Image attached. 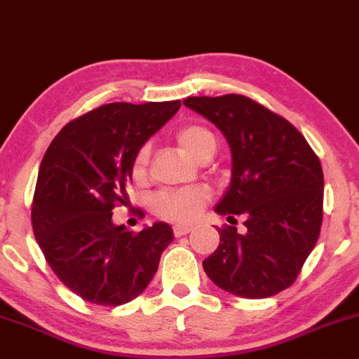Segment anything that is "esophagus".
Instances as JSON below:
<instances>
[{
	"label": "esophagus",
	"mask_w": 359,
	"mask_h": 359,
	"mask_svg": "<svg viewBox=\"0 0 359 359\" xmlns=\"http://www.w3.org/2000/svg\"><path fill=\"white\" fill-rule=\"evenodd\" d=\"M192 231V226L191 224H177L174 226V234L175 236H184V234L191 233Z\"/></svg>",
	"instance_id": "1"
}]
</instances>
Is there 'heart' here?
Here are the masks:
<instances>
[{
  "instance_id": "1",
  "label": "heart",
  "mask_w": 359,
  "mask_h": 359,
  "mask_svg": "<svg viewBox=\"0 0 359 359\" xmlns=\"http://www.w3.org/2000/svg\"><path fill=\"white\" fill-rule=\"evenodd\" d=\"M177 142L182 150L194 160L199 162L201 158L209 151L216 150V140L212 133L205 130L204 126L191 125L185 126L177 133ZM148 158H150V150L148 147H142L138 154L135 155L133 165H131V175L135 180H143L147 175ZM209 201V191L201 185L194 187L175 189V191H167L158 194L155 197V209L162 214L163 217L177 222H189L196 219L203 212L205 203Z\"/></svg>"
}]
</instances>
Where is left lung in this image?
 <instances>
[{
    "label": "left lung",
    "mask_w": 359,
    "mask_h": 359,
    "mask_svg": "<svg viewBox=\"0 0 359 359\" xmlns=\"http://www.w3.org/2000/svg\"><path fill=\"white\" fill-rule=\"evenodd\" d=\"M184 104L221 130L231 150V182L216 204L243 216L245 233L219 229L221 243L203 262L222 290L265 299L297 278L323 224L324 175L319 158L292 123L240 94L187 97Z\"/></svg>",
    "instance_id": "obj_1"
}]
</instances>
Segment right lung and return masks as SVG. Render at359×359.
I'll list each match as a JSON object with an SVG mask.
<instances>
[{"label":"right lung","mask_w":359,"mask_h":359,"mask_svg":"<svg viewBox=\"0 0 359 359\" xmlns=\"http://www.w3.org/2000/svg\"><path fill=\"white\" fill-rule=\"evenodd\" d=\"M180 101L111 102L74 119L45 151L32 226L43 257L69 290L97 306H121L151 282L174 241L167 222L140 233L113 222L126 204L135 155Z\"/></svg>","instance_id":"add662e5"}]
</instances>
